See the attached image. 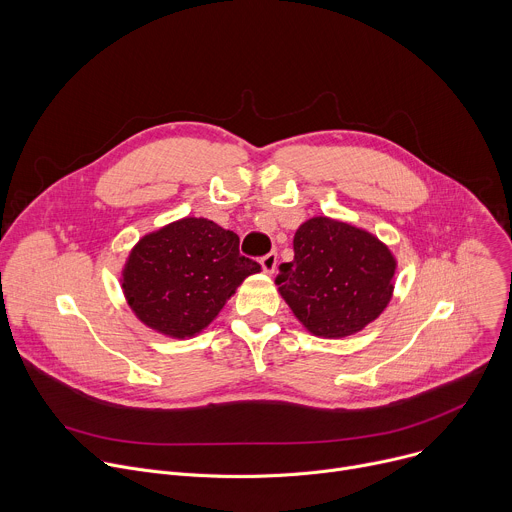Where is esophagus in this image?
<instances>
[{
  "mask_svg": "<svg viewBox=\"0 0 512 512\" xmlns=\"http://www.w3.org/2000/svg\"><path fill=\"white\" fill-rule=\"evenodd\" d=\"M261 269H263V273H267V275H271L273 271H275V267H277V253H267L265 257H261Z\"/></svg>",
  "mask_w": 512,
  "mask_h": 512,
  "instance_id": "obj_1",
  "label": "esophagus"
}]
</instances>
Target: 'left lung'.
<instances>
[{
  "instance_id": "8db88e82",
  "label": "left lung",
  "mask_w": 512,
  "mask_h": 512,
  "mask_svg": "<svg viewBox=\"0 0 512 512\" xmlns=\"http://www.w3.org/2000/svg\"><path fill=\"white\" fill-rule=\"evenodd\" d=\"M397 259L373 233L312 216L294 235V261L275 285L298 322L318 338H346L375 322L395 289Z\"/></svg>"
}]
</instances>
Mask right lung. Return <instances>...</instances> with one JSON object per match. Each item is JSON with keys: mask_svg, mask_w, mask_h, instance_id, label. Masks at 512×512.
<instances>
[{"mask_svg": "<svg viewBox=\"0 0 512 512\" xmlns=\"http://www.w3.org/2000/svg\"><path fill=\"white\" fill-rule=\"evenodd\" d=\"M261 267L239 255V237L202 216L143 235L121 269V289L139 322L170 338L200 334Z\"/></svg>", "mask_w": 512, "mask_h": 512, "instance_id": "1", "label": "right lung"}]
</instances>
